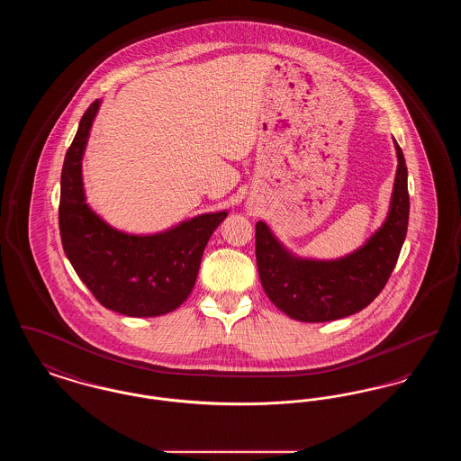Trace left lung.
Segmentation results:
<instances>
[{
    "instance_id": "8db88e82",
    "label": "left lung",
    "mask_w": 461,
    "mask_h": 461,
    "mask_svg": "<svg viewBox=\"0 0 461 461\" xmlns=\"http://www.w3.org/2000/svg\"><path fill=\"white\" fill-rule=\"evenodd\" d=\"M397 173L389 216L359 250L337 261L297 259L264 222L256 224V259L266 295L286 316L320 323L351 316L382 292L406 239L408 167L395 141Z\"/></svg>"
}]
</instances>
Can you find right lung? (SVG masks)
Here are the masks:
<instances>
[{
	"label": "right lung",
	"mask_w": 461,
	"mask_h": 461,
	"mask_svg": "<svg viewBox=\"0 0 461 461\" xmlns=\"http://www.w3.org/2000/svg\"><path fill=\"white\" fill-rule=\"evenodd\" d=\"M100 100L81 117L67 150L59 224L66 256L95 299L115 312L147 318L175 311L197 280L203 249L228 212L203 214L150 237L126 235L85 202L81 160Z\"/></svg>",
	"instance_id": "obj_1"
}]
</instances>
